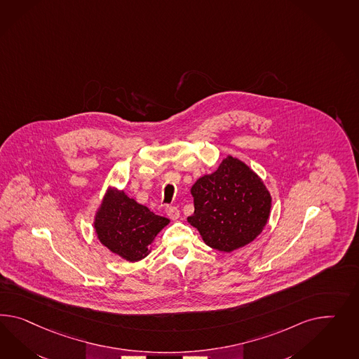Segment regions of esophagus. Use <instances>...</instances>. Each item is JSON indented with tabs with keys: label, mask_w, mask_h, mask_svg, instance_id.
<instances>
[{
	"label": "esophagus",
	"mask_w": 359,
	"mask_h": 359,
	"mask_svg": "<svg viewBox=\"0 0 359 359\" xmlns=\"http://www.w3.org/2000/svg\"><path fill=\"white\" fill-rule=\"evenodd\" d=\"M165 213L168 215V218L172 219V221L179 219V217H180V212H179V209H177L176 206H168V208L165 209Z\"/></svg>",
	"instance_id": "1"
}]
</instances>
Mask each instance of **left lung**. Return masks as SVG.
I'll return each mask as SVG.
<instances>
[{
  "label": "left lung",
  "mask_w": 359,
  "mask_h": 359,
  "mask_svg": "<svg viewBox=\"0 0 359 359\" xmlns=\"http://www.w3.org/2000/svg\"><path fill=\"white\" fill-rule=\"evenodd\" d=\"M194 213L187 218L206 245L230 253L253 242L269 219L271 196L262 177L227 155L212 174L191 187Z\"/></svg>",
  "instance_id": "left-lung-1"
}]
</instances>
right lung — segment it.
<instances>
[{"label": "right lung", "instance_id": "add662e5", "mask_svg": "<svg viewBox=\"0 0 359 359\" xmlns=\"http://www.w3.org/2000/svg\"><path fill=\"white\" fill-rule=\"evenodd\" d=\"M170 219L150 212L124 191L108 187L94 215L97 241L126 262H136L151 252V243Z\"/></svg>", "mask_w": 359, "mask_h": 359}]
</instances>
